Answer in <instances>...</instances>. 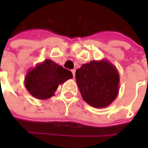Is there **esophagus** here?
<instances>
[{
  "mask_svg": "<svg viewBox=\"0 0 148 148\" xmlns=\"http://www.w3.org/2000/svg\"><path fill=\"white\" fill-rule=\"evenodd\" d=\"M71 72H72V75H73V77L75 78V75H76V71H75V70H71Z\"/></svg>",
  "mask_w": 148,
  "mask_h": 148,
  "instance_id": "esophagus-1",
  "label": "esophagus"
}]
</instances>
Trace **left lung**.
I'll return each instance as SVG.
<instances>
[{"mask_svg": "<svg viewBox=\"0 0 148 148\" xmlns=\"http://www.w3.org/2000/svg\"><path fill=\"white\" fill-rule=\"evenodd\" d=\"M76 79L83 99L93 107H106L116 98L119 76L106 61L83 64L76 71Z\"/></svg>", "mask_w": 148, "mask_h": 148, "instance_id": "8db88e82", "label": "left lung"}]
</instances>
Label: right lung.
Returning <instances> with one entry per match:
<instances>
[{"mask_svg": "<svg viewBox=\"0 0 148 148\" xmlns=\"http://www.w3.org/2000/svg\"><path fill=\"white\" fill-rule=\"evenodd\" d=\"M71 78V71L47 59L27 74L25 86L33 96L46 99L53 95L59 84Z\"/></svg>", "mask_w": 148, "mask_h": 148, "instance_id": "right-lung-1", "label": "right lung"}]
</instances>
